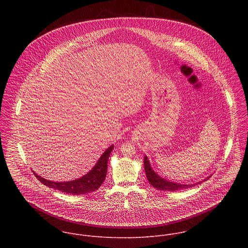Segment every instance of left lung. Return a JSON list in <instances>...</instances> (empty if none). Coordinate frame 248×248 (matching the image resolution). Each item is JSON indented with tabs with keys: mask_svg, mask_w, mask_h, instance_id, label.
<instances>
[{
	"mask_svg": "<svg viewBox=\"0 0 248 248\" xmlns=\"http://www.w3.org/2000/svg\"><path fill=\"white\" fill-rule=\"evenodd\" d=\"M144 168H145L146 177H147V179L149 180V183L153 187H155L156 189H159V190H162V191L174 192V191L180 190V189H187V188H190V187H194L195 185L200 184L202 181H205L206 179H208L210 177H208L207 178H205L204 180H202V181L194 183V184H188V185H186V184H179V183H174V182L166 180L165 178H162V177H159L157 174H155L153 171V169L151 168L150 162H149L147 156L144 157Z\"/></svg>",
	"mask_w": 248,
	"mask_h": 248,
	"instance_id": "obj_1",
	"label": "left lung"
}]
</instances>
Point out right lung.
Wrapping results in <instances>:
<instances>
[{"label": "right lung", "mask_w": 248, "mask_h": 248, "mask_svg": "<svg viewBox=\"0 0 248 248\" xmlns=\"http://www.w3.org/2000/svg\"><path fill=\"white\" fill-rule=\"evenodd\" d=\"M112 149H113L112 145L109 148H108L101 155V157L98 159L95 166L87 175L83 176L81 178L71 180V181L54 182V181L45 179L44 177L36 175L35 173L34 175L38 178V180L42 182L44 185L49 188H53L55 190H59L66 194L83 195V194L93 192L102 185L106 177L108 159Z\"/></svg>", "instance_id": "obj_1"}]
</instances>
